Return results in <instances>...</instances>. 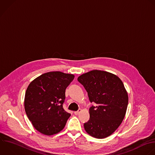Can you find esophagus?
<instances>
[{
    "label": "esophagus",
    "instance_id": "esophagus-1",
    "mask_svg": "<svg viewBox=\"0 0 155 155\" xmlns=\"http://www.w3.org/2000/svg\"><path fill=\"white\" fill-rule=\"evenodd\" d=\"M81 111V109H79V110H78L77 111H75V112H74V114H75V115H78Z\"/></svg>",
    "mask_w": 155,
    "mask_h": 155
}]
</instances>
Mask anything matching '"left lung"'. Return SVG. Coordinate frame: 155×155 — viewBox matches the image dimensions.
<instances>
[{
	"instance_id": "1",
	"label": "left lung",
	"mask_w": 155,
	"mask_h": 155,
	"mask_svg": "<svg viewBox=\"0 0 155 155\" xmlns=\"http://www.w3.org/2000/svg\"><path fill=\"white\" fill-rule=\"evenodd\" d=\"M78 81L87 92L91 103L89 120L84 124L91 136L102 139L113 133L121 124L127 108L128 97L121 80L108 72L94 70L80 75Z\"/></svg>"
}]
</instances>
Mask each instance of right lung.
I'll return each instance as SVG.
<instances>
[{
  "label": "right lung",
  "mask_w": 155,
  "mask_h": 155,
  "mask_svg": "<svg viewBox=\"0 0 155 155\" xmlns=\"http://www.w3.org/2000/svg\"><path fill=\"white\" fill-rule=\"evenodd\" d=\"M74 75L61 72L45 73L30 83L25 95L26 114L35 128L53 135L65 127L71 114L63 108L66 89Z\"/></svg>",
  "instance_id": "1"
}]
</instances>
